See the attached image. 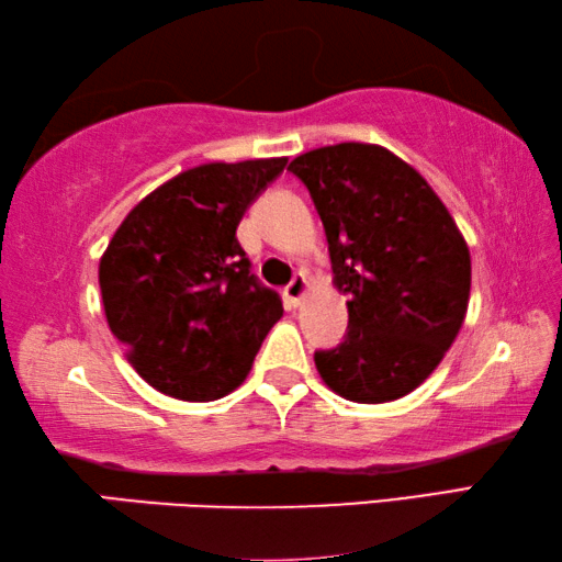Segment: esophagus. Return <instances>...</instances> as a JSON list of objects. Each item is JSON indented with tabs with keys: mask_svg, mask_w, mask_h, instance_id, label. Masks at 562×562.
Listing matches in <instances>:
<instances>
[{
	"mask_svg": "<svg viewBox=\"0 0 562 562\" xmlns=\"http://www.w3.org/2000/svg\"><path fill=\"white\" fill-rule=\"evenodd\" d=\"M306 291H308V279H306V273H296L291 279V283L286 289H283V299L289 301V306H299V303L303 301V296H306Z\"/></svg>",
	"mask_w": 562,
	"mask_h": 562,
	"instance_id": "1",
	"label": "esophagus"
}]
</instances>
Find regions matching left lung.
Instances as JSON below:
<instances>
[{"instance_id":"left-lung-1","label":"left lung","mask_w":562,"mask_h":562,"mask_svg":"<svg viewBox=\"0 0 562 562\" xmlns=\"http://www.w3.org/2000/svg\"><path fill=\"white\" fill-rule=\"evenodd\" d=\"M289 171L314 199L334 283L348 296L344 341L314 353L321 379L356 403L401 398L436 371L463 326L465 238L428 181L383 146H321Z\"/></svg>"}]
</instances>
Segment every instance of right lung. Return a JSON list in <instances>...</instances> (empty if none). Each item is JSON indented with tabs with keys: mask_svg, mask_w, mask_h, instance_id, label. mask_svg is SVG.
Masks as SVG:
<instances>
[{
	"mask_svg": "<svg viewBox=\"0 0 562 562\" xmlns=\"http://www.w3.org/2000/svg\"><path fill=\"white\" fill-rule=\"evenodd\" d=\"M283 167L256 159L183 171L128 211L109 241L99 263L106 324L156 391L181 401L232 393L283 316L236 238Z\"/></svg>",
	"mask_w": 562,
	"mask_h": 562,
	"instance_id": "right-lung-1",
	"label": "right lung"
}]
</instances>
